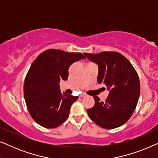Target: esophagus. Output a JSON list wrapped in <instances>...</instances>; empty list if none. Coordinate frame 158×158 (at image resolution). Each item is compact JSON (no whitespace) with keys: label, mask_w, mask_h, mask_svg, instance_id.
Returning <instances> with one entry per match:
<instances>
[{"label":"esophagus","mask_w":158,"mask_h":158,"mask_svg":"<svg viewBox=\"0 0 158 158\" xmlns=\"http://www.w3.org/2000/svg\"><path fill=\"white\" fill-rule=\"evenodd\" d=\"M85 96H86V95L84 94H82L80 95V97H81V98H83V97H85Z\"/></svg>","instance_id":"obj_1"}]
</instances>
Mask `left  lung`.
I'll return each instance as SVG.
<instances>
[{
    "label": "left lung",
    "mask_w": 158,
    "mask_h": 158,
    "mask_svg": "<svg viewBox=\"0 0 158 158\" xmlns=\"http://www.w3.org/2000/svg\"><path fill=\"white\" fill-rule=\"evenodd\" d=\"M84 55L98 64V83L104 84L109 90L105 101L94 97L95 105L87 110L88 116L102 128L121 127L132 115L139 100L140 83L135 69L124 56L116 52Z\"/></svg>",
    "instance_id": "obj_1"
}]
</instances>
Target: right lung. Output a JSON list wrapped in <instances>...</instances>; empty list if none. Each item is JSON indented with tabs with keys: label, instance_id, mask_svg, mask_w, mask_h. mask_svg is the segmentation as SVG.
<instances>
[{
	"label": "right lung",
	"instance_id": "right-lung-1",
	"mask_svg": "<svg viewBox=\"0 0 158 158\" xmlns=\"http://www.w3.org/2000/svg\"><path fill=\"white\" fill-rule=\"evenodd\" d=\"M85 57L82 53L47 49L36 58L26 76L23 94L30 115L45 128H55L69 116L70 107L78 98L60 89V82L68 77L73 62Z\"/></svg>",
	"mask_w": 158,
	"mask_h": 158
}]
</instances>
